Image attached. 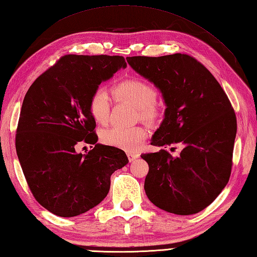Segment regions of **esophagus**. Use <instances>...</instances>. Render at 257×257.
<instances>
[{
    "label": "esophagus",
    "mask_w": 257,
    "mask_h": 257,
    "mask_svg": "<svg viewBox=\"0 0 257 257\" xmlns=\"http://www.w3.org/2000/svg\"><path fill=\"white\" fill-rule=\"evenodd\" d=\"M127 156H128V159H129L130 162H134L135 160H137L139 158L138 154H132V152H128Z\"/></svg>",
    "instance_id": "obj_1"
}]
</instances>
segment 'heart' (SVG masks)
<instances>
[{"mask_svg":"<svg viewBox=\"0 0 257 257\" xmlns=\"http://www.w3.org/2000/svg\"><path fill=\"white\" fill-rule=\"evenodd\" d=\"M113 95L120 99L133 102L139 108L140 116L148 121H154L160 116L159 106L156 103L158 91L154 85L140 78H129L119 83L113 88ZM111 100L108 91L98 87L89 98V111L97 123L105 124L110 114ZM148 134L143 127H112L101 133V141L107 146L133 152L144 145Z\"/></svg>","mask_w":257,"mask_h":257,"instance_id":"obj_1","label":"heart"}]
</instances>
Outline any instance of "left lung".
<instances>
[{"mask_svg":"<svg viewBox=\"0 0 257 257\" xmlns=\"http://www.w3.org/2000/svg\"><path fill=\"white\" fill-rule=\"evenodd\" d=\"M127 62L161 90L167 105L151 145L182 147L178 157L165 149L141 155L149 165L146 194L161 210L195 214L217 198L231 176L236 136L231 101L209 69L187 54Z\"/></svg>","mask_w":257,"mask_h":257,"instance_id":"8db88e82","label":"left lung"}]
</instances>
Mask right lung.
<instances>
[{
	"label": "right lung",
	"mask_w": 257,
	"mask_h": 257,
	"mask_svg": "<svg viewBox=\"0 0 257 257\" xmlns=\"http://www.w3.org/2000/svg\"><path fill=\"white\" fill-rule=\"evenodd\" d=\"M127 66L122 56L65 55L27 90L16 129V154L35 200L72 217L99 204L111 174L128 163L124 151L97 144L89 98L101 81ZM95 144L86 155L79 143Z\"/></svg>",
	"instance_id": "1"
}]
</instances>
